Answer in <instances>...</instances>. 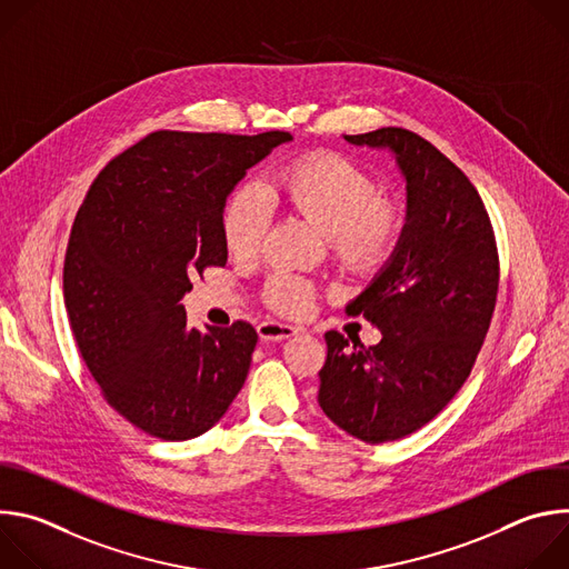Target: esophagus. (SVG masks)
<instances>
[{
  "mask_svg": "<svg viewBox=\"0 0 569 569\" xmlns=\"http://www.w3.org/2000/svg\"><path fill=\"white\" fill-rule=\"evenodd\" d=\"M257 331L263 342H281V340H288L299 333V329L290 327V323H281V321H261Z\"/></svg>",
  "mask_w": 569,
  "mask_h": 569,
  "instance_id": "esophagus-1",
  "label": "esophagus"
}]
</instances>
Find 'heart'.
I'll return each mask as SVG.
<instances>
[{
	"mask_svg": "<svg viewBox=\"0 0 569 569\" xmlns=\"http://www.w3.org/2000/svg\"><path fill=\"white\" fill-rule=\"evenodd\" d=\"M270 204L327 231L333 257L353 274L378 272L396 254L410 224L408 204L396 196H380L376 173L342 152L321 150L292 159L266 189L246 182L227 196L220 233L229 254H257L272 220ZM312 292L310 281L277 272L268 279L263 299L277 312L297 315Z\"/></svg>",
	"mask_w": 569,
	"mask_h": 569,
	"instance_id": "b5f03b06",
	"label": "heart"
}]
</instances>
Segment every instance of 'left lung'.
Masks as SVG:
<instances>
[{"mask_svg":"<svg viewBox=\"0 0 569 569\" xmlns=\"http://www.w3.org/2000/svg\"><path fill=\"white\" fill-rule=\"evenodd\" d=\"M345 139L396 154L410 224L382 272L347 306L382 340L365 347L338 331L323 336L317 400L351 437L385 443L430 423L470 376L496 310L500 257L477 189L428 139L402 128Z\"/></svg>","mask_w":569,"mask_h":569,"instance_id":"1","label":"left lung"}]
</instances>
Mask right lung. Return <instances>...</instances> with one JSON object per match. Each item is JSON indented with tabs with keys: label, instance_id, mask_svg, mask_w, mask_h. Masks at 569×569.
<instances>
[{
	"label": "right lung",
	"instance_id": "1",
	"mask_svg": "<svg viewBox=\"0 0 569 569\" xmlns=\"http://www.w3.org/2000/svg\"><path fill=\"white\" fill-rule=\"evenodd\" d=\"M290 132L157 130L110 159L64 254L71 331L103 398L161 441L213 428L248 378L257 331L187 327L180 299L227 263L220 211L236 182Z\"/></svg>",
	"mask_w": 569,
	"mask_h": 569
}]
</instances>
